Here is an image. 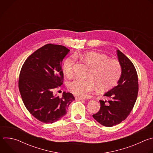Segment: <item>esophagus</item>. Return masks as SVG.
Instances as JSON below:
<instances>
[{"instance_id":"obj_1","label":"esophagus","mask_w":153,"mask_h":153,"mask_svg":"<svg viewBox=\"0 0 153 153\" xmlns=\"http://www.w3.org/2000/svg\"><path fill=\"white\" fill-rule=\"evenodd\" d=\"M76 100H85L83 98L79 97H76Z\"/></svg>"}]
</instances>
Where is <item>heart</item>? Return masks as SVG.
Segmentation results:
<instances>
[{"mask_svg": "<svg viewBox=\"0 0 153 153\" xmlns=\"http://www.w3.org/2000/svg\"><path fill=\"white\" fill-rule=\"evenodd\" d=\"M82 57L91 68L88 76L89 79H76L70 82L68 88L71 93L77 96L85 97L95 89L96 85L99 90L105 91L116 85L122 71L119 61L96 52L86 53ZM76 60V57L71 56L64 61L63 71L67 76L71 77L73 74Z\"/></svg>", "mask_w": 153, "mask_h": 153, "instance_id": "heart-1", "label": "heart"}]
</instances>
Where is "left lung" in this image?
<instances>
[{
	"label": "left lung",
	"mask_w": 153,
	"mask_h": 153,
	"mask_svg": "<svg viewBox=\"0 0 153 153\" xmlns=\"http://www.w3.org/2000/svg\"><path fill=\"white\" fill-rule=\"evenodd\" d=\"M117 53L122 68L118 84L104 94L110 99L99 100L100 110L93 115L97 122L107 127L119 124L126 119L134 107L139 90L138 77L133 63L119 50Z\"/></svg>",
	"instance_id": "left-lung-1"
}]
</instances>
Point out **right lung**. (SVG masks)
I'll return each instance as SVG.
<instances>
[{"instance_id": "add662e5", "label": "right lung", "mask_w": 153, "mask_h": 153, "mask_svg": "<svg viewBox=\"0 0 153 153\" xmlns=\"http://www.w3.org/2000/svg\"><path fill=\"white\" fill-rule=\"evenodd\" d=\"M70 52L64 46L49 43L30 56L20 70L19 91L28 111L37 120L53 123L67 114L74 100L70 93L54 96L53 90L63 84L62 62Z\"/></svg>"}]
</instances>
